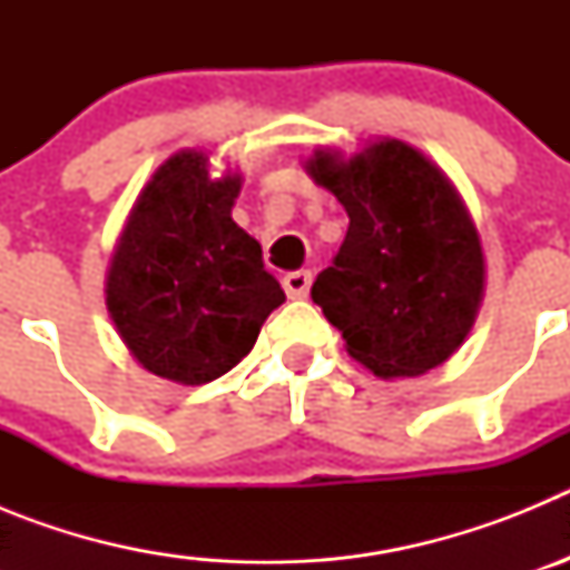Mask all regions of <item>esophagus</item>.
<instances>
[{"mask_svg":"<svg viewBox=\"0 0 570 570\" xmlns=\"http://www.w3.org/2000/svg\"><path fill=\"white\" fill-rule=\"evenodd\" d=\"M311 271H291L285 279H282V285H285V294L291 296V299H305L311 291Z\"/></svg>","mask_w":570,"mask_h":570,"instance_id":"34e87169","label":"esophagus"}]
</instances>
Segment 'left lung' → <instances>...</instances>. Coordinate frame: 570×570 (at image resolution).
<instances>
[{
  "mask_svg": "<svg viewBox=\"0 0 570 570\" xmlns=\"http://www.w3.org/2000/svg\"><path fill=\"white\" fill-rule=\"evenodd\" d=\"M305 170L347 214L334 265L311 299L345 351L380 380L422 376L460 351L485 296V250L456 185L414 145L380 136Z\"/></svg>",
  "mask_w": 570,
  "mask_h": 570,
  "instance_id": "8db88e82",
  "label": "left lung"
}]
</instances>
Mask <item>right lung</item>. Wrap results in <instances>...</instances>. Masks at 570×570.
Returning a JSON list of instances; mask_svg holds the SVG:
<instances>
[{
  "label": "right lung",
  "mask_w": 570,
  "mask_h": 570,
  "mask_svg": "<svg viewBox=\"0 0 570 570\" xmlns=\"http://www.w3.org/2000/svg\"><path fill=\"white\" fill-rule=\"evenodd\" d=\"M239 190V170L210 174V150H176L116 239L105 305L130 356L163 380L205 385L228 374L285 302L259 242L230 216Z\"/></svg>",
  "instance_id": "right-lung-1"
}]
</instances>
